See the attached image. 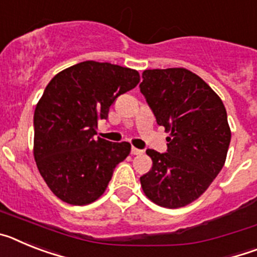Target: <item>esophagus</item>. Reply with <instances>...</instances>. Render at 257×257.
Listing matches in <instances>:
<instances>
[{
    "instance_id": "esophagus-1",
    "label": "esophagus",
    "mask_w": 257,
    "mask_h": 257,
    "mask_svg": "<svg viewBox=\"0 0 257 257\" xmlns=\"http://www.w3.org/2000/svg\"><path fill=\"white\" fill-rule=\"evenodd\" d=\"M131 154H134V156H138V154H143V151H140V149H138V148H133V149H131Z\"/></svg>"
}]
</instances>
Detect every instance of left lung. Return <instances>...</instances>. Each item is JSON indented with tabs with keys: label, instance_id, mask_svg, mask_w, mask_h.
<instances>
[{
	"label": "left lung",
	"instance_id": "1",
	"mask_svg": "<svg viewBox=\"0 0 257 257\" xmlns=\"http://www.w3.org/2000/svg\"><path fill=\"white\" fill-rule=\"evenodd\" d=\"M140 91L170 133L167 153L147 151L153 165L140 178L143 192L161 207H184L207 190L225 163L231 138L225 106L185 68L144 70Z\"/></svg>",
	"mask_w": 257,
	"mask_h": 257
}]
</instances>
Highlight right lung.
Here are the masks:
<instances>
[{
    "label": "right lung",
    "mask_w": 257,
    "mask_h": 257,
    "mask_svg": "<svg viewBox=\"0 0 257 257\" xmlns=\"http://www.w3.org/2000/svg\"><path fill=\"white\" fill-rule=\"evenodd\" d=\"M139 82L138 70L87 60L59 72L46 86L35 110L33 154L59 199L83 206L103 196L131 145L95 139L97 122Z\"/></svg>",
    "instance_id": "obj_1"
}]
</instances>
